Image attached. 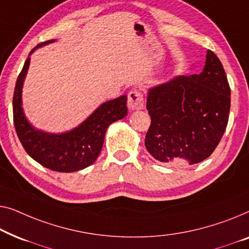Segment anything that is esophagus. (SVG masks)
Wrapping results in <instances>:
<instances>
[{"instance_id": "34e87169", "label": "esophagus", "mask_w": 249, "mask_h": 249, "mask_svg": "<svg viewBox=\"0 0 249 249\" xmlns=\"http://www.w3.org/2000/svg\"><path fill=\"white\" fill-rule=\"evenodd\" d=\"M127 106L132 110L142 109L144 106V98H143L142 92L139 90H131L127 96Z\"/></svg>"}]
</instances>
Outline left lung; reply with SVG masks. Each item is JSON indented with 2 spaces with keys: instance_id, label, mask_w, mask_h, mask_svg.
<instances>
[{
  "instance_id": "1",
  "label": "left lung",
  "mask_w": 249,
  "mask_h": 249,
  "mask_svg": "<svg viewBox=\"0 0 249 249\" xmlns=\"http://www.w3.org/2000/svg\"><path fill=\"white\" fill-rule=\"evenodd\" d=\"M146 109L151 125L145 148L153 158L175 167L209 158L230 111V87L218 56L208 51L199 74L176 76L150 89Z\"/></svg>"
}]
</instances>
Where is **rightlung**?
Instances as JSON below:
<instances>
[{
    "instance_id": "1",
    "label": "right lung",
    "mask_w": 249,
    "mask_h": 249,
    "mask_svg": "<svg viewBox=\"0 0 249 249\" xmlns=\"http://www.w3.org/2000/svg\"><path fill=\"white\" fill-rule=\"evenodd\" d=\"M54 41L52 39L38 44L29 55L38 47ZM29 64L30 57H28L13 93V122L21 144L31 158L51 170L72 173L85 169L99 156L108 126L127 115V97L124 94L100 105L83 123L70 132L52 134L39 131L27 121L21 100L23 80Z\"/></svg>"
}]
</instances>
